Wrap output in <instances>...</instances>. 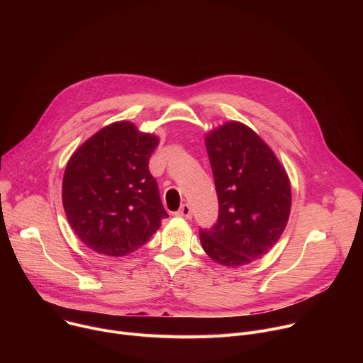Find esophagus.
Returning a JSON list of instances; mask_svg holds the SVG:
<instances>
[{
  "mask_svg": "<svg viewBox=\"0 0 363 363\" xmlns=\"http://www.w3.org/2000/svg\"><path fill=\"white\" fill-rule=\"evenodd\" d=\"M175 216H177V217H181V218H185V220H191V218H192V210H191V206H189L188 203L181 205L179 211H178Z\"/></svg>",
  "mask_w": 363,
  "mask_h": 363,
  "instance_id": "34e87169",
  "label": "esophagus"
}]
</instances>
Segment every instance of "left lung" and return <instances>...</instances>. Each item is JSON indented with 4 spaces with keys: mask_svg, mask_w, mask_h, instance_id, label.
I'll use <instances>...</instances> for the list:
<instances>
[{
    "mask_svg": "<svg viewBox=\"0 0 363 363\" xmlns=\"http://www.w3.org/2000/svg\"><path fill=\"white\" fill-rule=\"evenodd\" d=\"M218 196V220L199 228L214 262L240 267L262 258L283 234L291 203L290 182L273 150L250 128L230 122L206 136Z\"/></svg>",
    "mask_w": 363,
    "mask_h": 363,
    "instance_id": "8db88e82",
    "label": "left lung"
}]
</instances>
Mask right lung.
I'll return each mask as SVG.
<instances>
[{
    "label": "right lung",
    "instance_id": "right-lung-1",
    "mask_svg": "<svg viewBox=\"0 0 363 363\" xmlns=\"http://www.w3.org/2000/svg\"><path fill=\"white\" fill-rule=\"evenodd\" d=\"M158 138L116 122L86 140L63 178L70 227L96 252L122 257L135 251L168 218L149 158Z\"/></svg>",
    "mask_w": 363,
    "mask_h": 363
}]
</instances>
